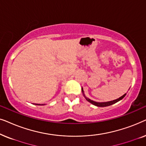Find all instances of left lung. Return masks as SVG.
<instances>
[{"instance_id":"obj_1","label":"left lung","mask_w":146,"mask_h":146,"mask_svg":"<svg viewBox=\"0 0 146 146\" xmlns=\"http://www.w3.org/2000/svg\"><path fill=\"white\" fill-rule=\"evenodd\" d=\"M82 92L86 100L88 102H89L91 103L92 104H93V105H94V106H98V107H106V106H109L112 105V104H113L116 103V102H119V100H122L123 98L125 97V96L126 95V94H123L122 96L119 97V98H117L116 100H112V101L106 102H97L92 100L88 98H86V97L85 96L84 94V90H83L82 88Z\"/></svg>"}]
</instances>
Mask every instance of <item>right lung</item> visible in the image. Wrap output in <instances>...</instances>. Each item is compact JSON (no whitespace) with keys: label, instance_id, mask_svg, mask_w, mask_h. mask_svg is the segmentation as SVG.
<instances>
[{"label":"right lung","instance_id":"right-lung-1","mask_svg":"<svg viewBox=\"0 0 146 146\" xmlns=\"http://www.w3.org/2000/svg\"><path fill=\"white\" fill-rule=\"evenodd\" d=\"M36 105H40V104H35ZM42 105H44V104H42Z\"/></svg>","mask_w":146,"mask_h":146}]
</instances>
